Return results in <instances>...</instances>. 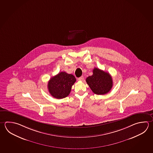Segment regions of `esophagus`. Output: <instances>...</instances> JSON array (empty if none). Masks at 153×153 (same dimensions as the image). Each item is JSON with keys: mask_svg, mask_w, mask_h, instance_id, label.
I'll use <instances>...</instances> for the list:
<instances>
[{"mask_svg": "<svg viewBox=\"0 0 153 153\" xmlns=\"http://www.w3.org/2000/svg\"><path fill=\"white\" fill-rule=\"evenodd\" d=\"M84 78L83 76H81V77L78 78V80L79 81H83L84 80Z\"/></svg>", "mask_w": 153, "mask_h": 153, "instance_id": "34e87169", "label": "esophagus"}]
</instances>
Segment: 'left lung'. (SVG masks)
Here are the masks:
<instances>
[{
  "instance_id": "8db88e82",
  "label": "left lung",
  "mask_w": 153,
  "mask_h": 153,
  "mask_svg": "<svg viewBox=\"0 0 153 153\" xmlns=\"http://www.w3.org/2000/svg\"><path fill=\"white\" fill-rule=\"evenodd\" d=\"M92 72L93 75L86 79L92 92L97 95H104L109 92L113 85L112 77L109 74L96 68Z\"/></svg>"
}]
</instances>
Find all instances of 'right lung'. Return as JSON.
<instances>
[{"mask_svg": "<svg viewBox=\"0 0 153 153\" xmlns=\"http://www.w3.org/2000/svg\"><path fill=\"white\" fill-rule=\"evenodd\" d=\"M76 81L75 76L61 72L49 80L48 88L50 94L57 99L65 98L69 95L72 86Z\"/></svg>", "mask_w": 153, "mask_h": 153, "instance_id": "obj_1", "label": "right lung"}]
</instances>
